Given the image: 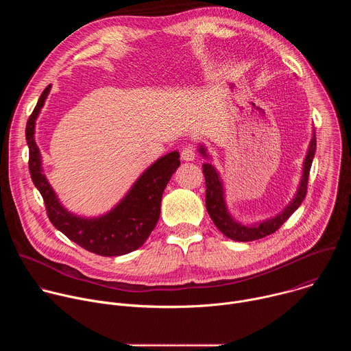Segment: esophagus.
Returning a JSON list of instances; mask_svg holds the SVG:
<instances>
[{"instance_id": "obj_1", "label": "esophagus", "mask_w": 351, "mask_h": 351, "mask_svg": "<svg viewBox=\"0 0 351 351\" xmlns=\"http://www.w3.org/2000/svg\"><path fill=\"white\" fill-rule=\"evenodd\" d=\"M180 158L183 161H193L195 158V148L193 145L184 147L180 153Z\"/></svg>"}]
</instances>
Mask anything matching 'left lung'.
Segmentation results:
<instances>
[{
    "label": "left lung",
    "mask_w": 351,
    "mask_h": 351,
    "mask_svg": "<svg viewBox=\"0 0 351 351\" xmlns=\"http://www.w3.org/2000/svg\"><path fill=\"white\" fill-rule=\"evenodd\" d=\"M317 149V138L315 136L311 140L310 148H308V154L304 161V173L302 183H300L298 191L294 197L290 206L278 217L260 223L258 226H244L237 223L228 213L226 204L223 199V191H222V183L219 182L218 173L215 168L211 164H204L203 165V173L206 178V207L207 211L215 223V226L229 239L236 240V241H253L263 239L268 234L275 233L289 218L290 215L300 207V204L303 203V199L306 198L307 194V184H308V176H310V169L311 164L314 160V154ZM199 152L206 154L204 148H199Z\"/></svg>",
    "instance_id": "1"
}]
</instances>
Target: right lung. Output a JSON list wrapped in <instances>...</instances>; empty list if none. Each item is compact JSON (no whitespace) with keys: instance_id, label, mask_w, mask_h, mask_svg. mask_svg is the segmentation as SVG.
<instances>
[{"instance_id":"right-lung-1","label":"right lung","mask_w":351,"mask_h":351,"mask_svg":"<svg viewBox=\"0 0 351 351\" xmlns=\"http://www.w3.org/2000/svg\"><path fill=\"white\" fill-rule=\"evenodd\" d=\"M49 88L51 86L44 88L26 123L29 172L44 199L49 221L69 240L97 256L115 257L134 252L143 245L158 222L164 189L180 165L179 153L172 152L149 167L128 195L107 215L93 219L75 217L60 204L56 193L41 173L40 152L33 137L36 118Z\"/></svg>"}]
</instances>
